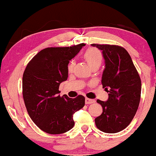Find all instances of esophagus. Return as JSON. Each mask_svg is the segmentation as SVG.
Returning <instances> with one entry per match:
<instances>
[{
  "label": "esophagus",
  "mask_w": 156,
  "mask_h": 156,
  "mask_svg": "<svg viewBox=\"0 0 156 156\" xmlns=\"http://www.w3.org/2000/svg\"><path fill=\"white\" fill-rule=\"evenodd\" d=\"M95 101L93 99H89V98H86L85 99V103L86 104H92V103H94Z\"/></svg>",
  "instance_id": "1"
}]
</instances>
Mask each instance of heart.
I'll list each match as a JSON object with an SVG mask.
<instances>
[{
  "mask_svg": "<svg viewBox=\"0 0 156 156\" xmlns=\"http://www.w3.org/2000/svg\"><path fill=\"white\" fill-rule=\"evenodd\" d=\"M83 57L92 68L94 67H100L103 62L102 53L98 49L94 48L87 49L84 53ZM73 66H74V62L73 61H71L67 66V69L69 72H72Z\"/></svg>",
  "mask_w": 156,
  "mask_h": 156,
  "instance_id": "b5f03b06",
  "label": "heart"
}]
</instances>
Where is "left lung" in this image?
Returning <instances> with one entry per match:
<instances>
[{
	"mask_svg": "<svg viewBox=\"0 0 156 156\" xmlns=\"http://www.w3.org/2000/svg\"><path fill=\"white\" fill-rule=\"evenodd\" d=\"M92 45L103 52L105 68L101 82L103 88L108 92L106 102L97 101L102 105L103 112L94 119L95 125L105 133H117L131 122L139 108L141 90L140 76L124 48L115 44Z\"/></svg>",
	"mask_w": 156,
	"mask_h": 156,
	"instance_id": "obj_1",
	"label": "left lung"
}]
</instances>
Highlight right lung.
<instances>
[{
	"instance_id": "1",
	"label": "right lung",
	"mask_w": 156,
	"mask_h": 156,
	"mask_svg": "<svg viewBox=\"0 0 156 156\" xmlns=\"http://www.w3.org/2000/svg\"><path fill=\"white\" fill-rule=\"evenodd\" d=\"M51 47L39 51L27 64L23 76V97L27 112L39 129L64 133L75 125L73 114L85 105V98L61 97L59 85L67 79V65L81 48Z\"/></svg>"
}]
</instances>
